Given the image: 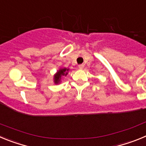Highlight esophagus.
I'll use <instances>...</instances> for the list:
<instances>
[{"label":"esophagus","instance_id":"obj_1","mask_svg":"<svg viewBox=\"0 0 146 146\" xmlns=\"http://www.w3.org/2000/svg\"><path fill=\"white\" fill-rule=\"evenodd\" d=\"M78 67H79L80 69H82L84 68V65H83V64H80V65L78 66Z\"/></svg>","mask_w":146,"mask_h":146}]
</instances>
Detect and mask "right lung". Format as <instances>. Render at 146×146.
Segmentation results:
<instances>
[{
  "instance_id": "add662e5",
  "label": "right lung",
  "mask_w": 146,
  "mask_h": 146,
  "mask_svg": "<svg viewBox=\"0 0 146 146\" xmlns=\"http://www.w3.org/2000/svg\"><path fill=\"white\" fill-rule=\"evenodd\" d=\"M67 71H69V69H60V70L58 71V72H57V74H55V77H54V82H55V83H58L59 81L60 80V78H61L62 76H66L67 75Z\"/></svg>"
}]
</instances>
